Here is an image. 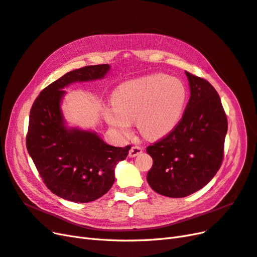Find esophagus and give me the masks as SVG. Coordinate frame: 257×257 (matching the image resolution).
<instances>
[{"instance_id": "34e87169", "label": "esophagus", "mask_w": 257, "mask_h": 257, "mask_svg": "<svg viewBox=\"0 0 257 257\" xmlns=\"http://www.w3.org/2000/svg\"><path fill=\"white\" fill-rule=\"evenodd\" d=\"M142 153H143V148L138 147V146H134L131 148L128 155H130V158H135V157H137V155L142 154Z\"/></svg>"}]
</instances>
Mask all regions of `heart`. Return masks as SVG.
I'll return each instance as SVG.
<instances>
[{
  "label": "heart",
  "instance_id": "b5f03b06",
  "mask_svg": "<svg viewBox=\"0 0 257 257\" xmlns=\"http://www.w3.org/2000/svg\"><path fill=\"white\" fill-rule=\"evenodd\" d=\"M186 98L184 84L164 74H154L122 83L115 90L113 107L105 112L107 122L127 134L136 121L145 138L157 141L172 132L181 118Z\"/></svg>",
  "mask_w": 257,
  "mask_h": 257
}]
</instances>
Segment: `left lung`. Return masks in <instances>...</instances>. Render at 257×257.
I'll use <instances>...</instances> for the list:
<instances>
[{"label": "left lung", "mask_w": 257, "mask_h": 257, "mask_svg": "<svg viewBox=\"0 0 257 257\" xmlns=\"http://www.w3.org/2000/svg\"><path fill=\"white\" fill-rule=\"evenodd\" d=\"M191 96L181 120L160 141L147 147L153 160L147 180L153 191L180 198L203 189L224 158L227 118L211 83L185 72Z\"/></svg>", "instance_id": "left-lung-1"}]
</instances>
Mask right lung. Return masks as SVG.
I'll return each instance as SVG.
<instances>
[{"instance_id":"obj_1","label":"right lung","mask_w":257,"mask_h":257,"mask_svg":"<svg viewBox=\"0 0 257 257\" xmlns=\"http://www.w3.org/2000/svg\"><path fill=\"white\" fill-rule=\"evenodd\" d=\"M109 68L89 65L66 73L40 93L30 111L28 152L46 186L74 203H90L109 191L116 163L131 149L107 145L92 132L66 128L60 109L64 87L103 78Z\"/></svg>"}]
</instances>
